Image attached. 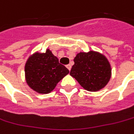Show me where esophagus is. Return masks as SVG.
<instances>
[{"instance_id":"1","label":"esophagus","mask_w":134,"mask_h":134,"mask_svg":"<svg viewBox=\"0 0 134 134\" xmlns=\"http://www.w3.org/2000/svg\"><path fill=\"white\" fill-rule=\"evenodd\" d=\"M66 68H67V69H68L70 71V70H71V65H69H69H66Z\"/></svg>"}]
</instances>
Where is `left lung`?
<instances>
[{"label":"left lung","mask_w":134,"mask_h":134,"mask_svg":"<svg viewBox=\"0 0 134 134\" xmlns=\"http://www.w3.org/2000/svg\"><path fill=\"white\" fill-rule=\"evenodd\" d=\"M71 76L75 77L85 90L94 92L103 89L111 78L109 62L104 55L90 50L81 52L74 59Z\"/></svg>","instance_id":"8db88e82"}]
</instances>
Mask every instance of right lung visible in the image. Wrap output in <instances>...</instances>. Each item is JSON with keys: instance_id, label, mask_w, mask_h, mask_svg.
<instances>
[{"instance_id": "add662e5", "label": "right lung", "mask_w": 134, "mask_h": 134, "mask_svg": "<svg viewBox=\"0 0 134 134\" xmlns=\"http://www.w3.org/2000/svg\"><path fill=\"white\" fill-rule=\"evenodd\" d=\"M69 73V69L59 63L49 49L45 53L36 52L31 55L25 65L26 83L39 93H50Z\"/></svg>"}]
</instances>
